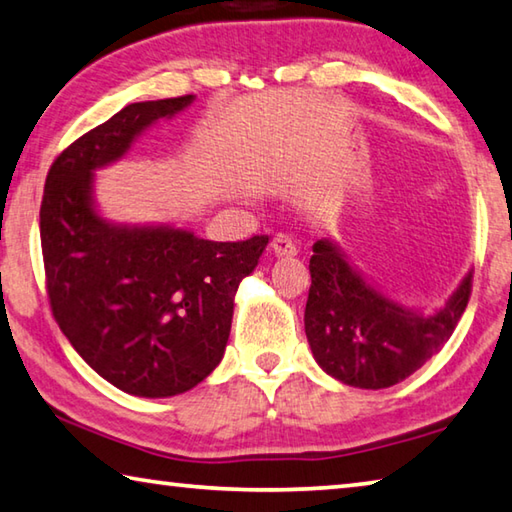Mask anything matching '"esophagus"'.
Segmentation results:
<instances>
[{
  "label": "esophagus",
  "instance_id": "esophagus-1",
  "mask_svg": "<svg viewBox=\"0 0 512 512\" xmlns=\"http://www.w3.org/2000/svg\"><path fill=\"white\" fill-rule=\"evenodd\" d=\"M271 250L275 255H296L298 253V246L293 244V239L289 235H275L271 241Z\"/></svg>",
  "mask_w": 512,
  "mask_h": 512
}]
</instances>
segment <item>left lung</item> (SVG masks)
<instances>
[{"label": "left lung", "instance_id": "obj_1", "mask_svg": "<svg viewBox=\"0 0 512 512\" xmlns=\"http://www.w3.org/2000/svg\"><path fill=\"white\" fill-rule=\"evenodd\" d=\"M309 273L305 332L314 359L327 375L370 391L400 384L443 348L472 293L467 273L436 314L404 309L372 289L327 239L314 244Z\"/></svg>", "mask_w": 512, "mask_h": 512}]
</instances>
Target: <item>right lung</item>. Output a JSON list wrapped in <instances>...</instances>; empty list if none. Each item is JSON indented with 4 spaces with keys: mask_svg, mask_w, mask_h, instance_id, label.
<instances>
[{
    "mask_svg": "<svg viewBox=\"0 0 512 512\" xmlns=\"http://www.w3.org/2000/svg\"><path fill=\"white\" fill-rule=\"evenodd\" d=\"M192 94L121 108L51 164L40 205L49 307L92 370L137 397L185 393L219 366L239 282L268 244L110 225L94 212L92 171L119 160L146 126Z\"/></svg>",
    "mask_w": 512,
    "mask_h": 512,
    "instance_id": "1",
    "label": "right lung"
}]
</instances>
